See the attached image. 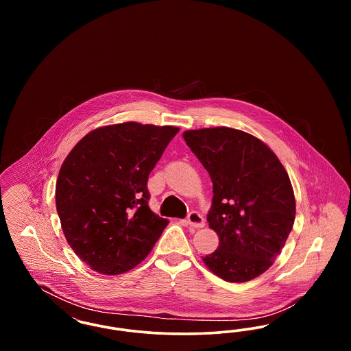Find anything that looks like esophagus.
<instances>
[{
	"mask_svg": "<svg viewBox=\"0 0 351 351\" xmlns=\"http://www.w3.org/2000/svg\"><path fill=\"white\" fill-rule=\"evenodd\" d=\"M186 223L189 226H192V228L199 229V228H202L205 225V219H204V217L201 216L199 212H191L188 215V218H186Z\"/></svg>",
	"mask_w": 351,
	"mask_h": 351,
	"instance_id": "obj_1",
	"label": "esophagus"
}]
</instances>
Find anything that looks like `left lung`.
<instances>
[{"instance_id": "8db88e82", "label": "left lung", "mask_w": 351, "mask_h": 351, "mask_svg": "<svg viewBox=\"0 0 351 351\" xmlns=\"http://www.w3.org/2000/svg\"><path fill=\"white\" fill-rule=\"evenodd\" d=\"M183 138L213 183L206 219L219 245L204 263L226 282L255 279L272 266L295 222L285 168L267 145L241 130H188Z\"/></svg>"}]
</instances>
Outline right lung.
I'll return each instance as SVG.
<instances>
[{
    "mask_svg": "<svg viewBox=\"0 0 351 351\" xmlns=\"http://www.w3.org/2000/svg\"><path fill=\"white\" fill-rule=\"evenodd\" d=\"M175 126L125 122L99 128L68 154L56 210L68 245L89 267L119 275L139 265L168 225L149 206L147 180Z\"/></svg>",
    "mask_w": 351,
    "mask_h": 351,
    "instance_id": "add662e5",
    "label": "right lung"
}]
</instances>
